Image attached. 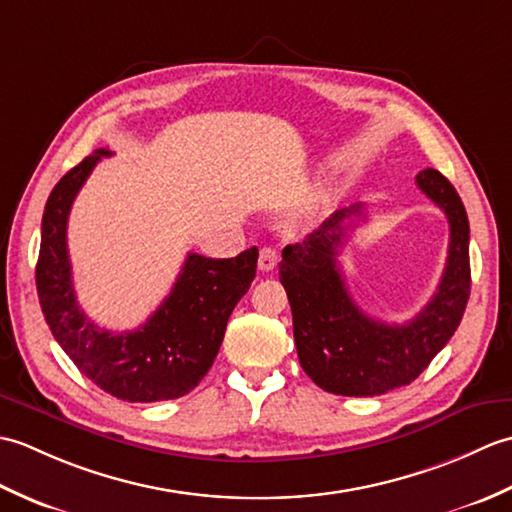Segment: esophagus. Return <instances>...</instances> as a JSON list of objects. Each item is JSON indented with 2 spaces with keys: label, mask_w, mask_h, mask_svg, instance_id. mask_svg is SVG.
Here are the masks:
<instances>
[{
  "label": "esophagus",
  "mask_w": 512,
  "mask_h": 512,
  "mask_svg": "<svg viewBox=\"0 0 512 512\" xmlns=\"http://www.w3.org/2000/svg\"><path fill=\"white\" fill-rule=\"evenodd\" d=\"M277 262H279V253L273 246H264L259 250V270L268 273V270H273L277 266Z\"/></svg>",
  "instance_id": "obj_1"
}]
</instances>
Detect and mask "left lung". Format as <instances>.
I'll return each instance as SVG.
<instances>
[{
	"label": "left lung",
	"instance_id": "left-lung-1",
	"mask_svg": "<svg viewBox=\"0 0 512 512\" xmlns=\"http://www.w3.org/2000/svg\"><path fill=\"white\" fill-rule=\"evenodd\" d=\"M422 193L444 211L449 257L438 292L405 325L369 319L347 292L339 268L352 217L363 204L336 211L301 244L281 253L279 281L292 308L299 363L314 383L339 396H380L409 385L458 330L471 295L469 217L453 184L436 169L416 176Z\"/></svg>",
	"mask_w": 512,
	"mask_h": 512
}]
</instances>
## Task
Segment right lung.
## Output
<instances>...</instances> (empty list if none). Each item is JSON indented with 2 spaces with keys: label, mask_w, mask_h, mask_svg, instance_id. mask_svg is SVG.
Masks as SVG:
<instances>
[{
  "label": "right lung",
  "mask_w": 512,
  "mask_h": 512,
  "mask_svg": "<svg viewBox=\"0 0 512 512\" xmlns=\"http://www.w3.org/2000/svg\"><path fill=\"white\" fill-rule=\"evenodd\" d=\"M107 149L70 169L52 189L41 220L37 292L43 317L83 376L127 402L189 394L209 372L228 317L255 279L257 246L231 259L189 253L169 297L138 330L114 334L85 317L74 297L68 215L76 193Z\"/></svg>",
  "instance_id": "1"
}]
</instances>
